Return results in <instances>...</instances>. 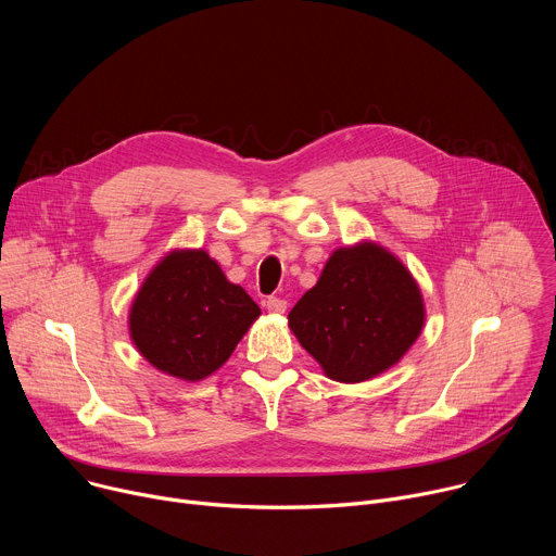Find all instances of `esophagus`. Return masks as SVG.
I'll return each instance as SVG.
<instances>
[{"mask_svg":"<svg viewBox=\"0 0 556 556\" xmlns=\"http://www.w3.org/2000/svg\"><path fill=\"white\" fill-rule=\"evenodd\" d=\"M266 307H268V312H273V314H283V312H286V307H288V303H286V299H279V296H268V301H266Z\"/></svg>","mask_w":556,"mask_h":556,"instance_id":"1","label":"esophagus"}]
</instances>
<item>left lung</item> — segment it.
Here are the masks:
<instances>
[{
  "label": "left lung",
  "mask_w": 556,
  "mask_h": 556,
  "mask_svg": "<svg viewBox=\"0 0 556 556\" xmlns=\"http://www.w3.org/2000/svg\"><path fill=\"white\" fill-rule=\"evenodd\" d=\"M299 343L339 382L369 380L420 337L425 303L409 270L384 249H339L288 314Z\"/></svg>",
  "instance_id": "1"
}]
</instances>
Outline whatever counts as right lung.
<instances>
[{
	"mask_svg": "<svg viewBox=\"0 0 556 556\" xmlns=\"http://www.w3.org/2000/svg\"><path fill=\"white\" fill-rule=\"evenodd\" d=\"M260 314L247 290L230 283L204 251H174L138 290L129 332L153 367L202 380L228 361Z\"/></svg>",
	"mask_w": 556,
	"mask_h": 556,
	"instance_id": "obj_1",
	"label": "right lung"
}]
</instances>
